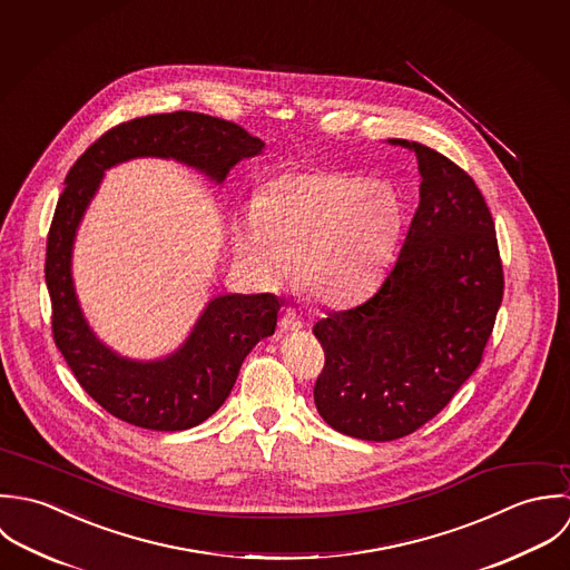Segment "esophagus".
I'll return each mask as SVG.
<instances>
[{
	"label": "esophagus",
	"instance_id": "34e87169",
	"mask_svg": "<svg viewBox=\"0 0 570 570\" xmlns=\"http://www.w3.org/2000/svg\"><path fill=\"white\" fill-rule=\"evenodd\" d=\"M279 328L282 331H302L304 328V322L299 320V315L295 311H286L279 320Z\"/></svg>",
	"mask_w": 570,
	"mask_h": 570
}]
</instances>
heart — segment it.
I'll use <instances>...</instances> for the list:
<instances>
[{"instance_id":"1","label":"heart","mask_w":570,"mask_h":570,"mask_svg":"<svg viewBox=\"0 0 570 570\" xmlns=\"http://www.w3.org/2000/svg\"><path fill=\"white\" fill-rule=\"evenodd\" d=\"M401 227L403 207L385 180L342 169L286 174L239 223L235 255L266 286L297 268L311 299L345 306L379 286Z\"/></svg>"}]
</instances>
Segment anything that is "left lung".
<instances>
[{
  "label": "left lung",
  "instance_id": "obj_1",
  "mask_svg": "<svg viewBox=\"0 0 570 570\" xmlns=\"http://www.w3.org/2000/svg\"><path fill=\"white\" fill-rule=\"evenodd\" d=\"M410 147L421 203L401 255L363 304L315 324L326 363L315 405L337 432L394 441L432 421L480 365L504 275L491 212L473 178L436 149Z\"/></svg>",
  "mask_w": 570,
  "mask_h": 570
}]
</instances>
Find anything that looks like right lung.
<instances>
[{"instance_id":"1","label":"right lung","mask_w":570,"mask_h":570,"mask_svg":"<svg viewBox=\"0 0 570 570\" xmlns=\"http://www.w3.org/2000/svg\"><path fill=\"white\" fill-rule=\"evenodd\" d=\"M264 142L244 127L198 112L151 115L120 122L95 140L70 167L46 246V284L52 337L81 387L112 416L145 430L180 432L200 425L227 401L242 361L277 326L279 299L220 295L207 304L191 335L174 354L134 361L90 331L72 284V244L106 169L156 156L185 163L218 185Z\"/></svg>"}]
</instances>
